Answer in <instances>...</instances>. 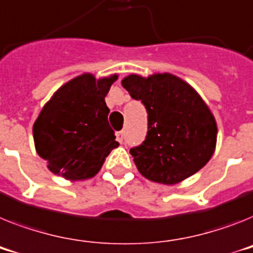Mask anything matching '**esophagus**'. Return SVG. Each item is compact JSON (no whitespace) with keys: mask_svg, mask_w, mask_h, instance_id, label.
I'll use <instances>...</instances> for the list:
<instances>
[{"mask_svg":"<svg viewBox=\"0 0 253 253\" xmlns=\"http://www.w3.org/2000/svg\"><path fill=\"white\" fill-rule=\"evenodd\" d=\"M116 137H117V141L122 144L123 141H125V132H123V131H118V132L116 133Z\"/></svg>","mask_w":253,"mask_h":253,"instance_id":"obj_1","label":"esophagus"}]
</instances>
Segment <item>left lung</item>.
Returning <instances> with one entry per match:
<instances>
[{
	"label": "left lung",
	"mask_w": 253,
	"mask_h": 253,
	"mask_svg": "<svg viewBox=\"0 0 253 253\" xmlns=\"http://www.w3.org/2000/svg\"><path fill=\"white\" fill-rule=\"evenodd\" d=\"M122 86L148 113L145 140L131 148L140 173L166 185L202 169L215 152V118L192 87L172 74H131Z\"/></svg>",
	"instance_id": "1"
}]
</instances>
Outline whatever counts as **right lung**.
I'll return each mask as SVG.
<instances>
[{
	"label": "right lung",
	"mask_w": 253,
	"mask_h": 253,
	"mask_svg": "<svg viewBox=\"0 0 253 253\" xmlns=\"http://www.w3.org/2000/svg\"><path fill=\"white\" fill-rule=\"evenodd\" d=\"M116 80L117 76L97 81L82 74L61 86L41 110L33 137L38 156L51 172L69 180L92 177L120 145L104 100Z\"/></svg>",
	"instance_id": "1"
}]
</instances>
